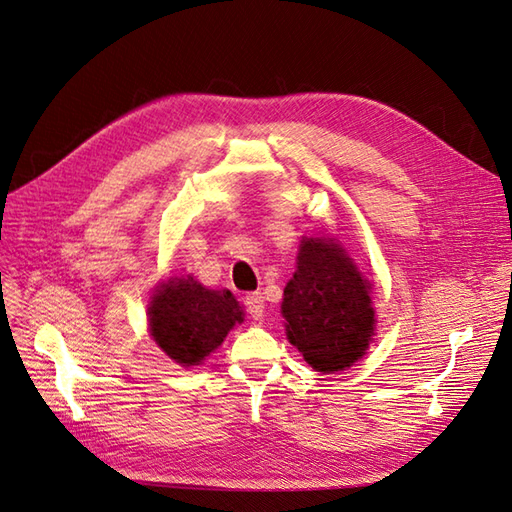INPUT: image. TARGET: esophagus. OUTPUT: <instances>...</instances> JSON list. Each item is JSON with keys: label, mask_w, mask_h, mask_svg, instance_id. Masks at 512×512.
Here are the masks:
<instances>
[{"label": "esophagus", "mask_w": 512, "mask_h": 512, "mask_svg": "<svg viewBox=\"0 0 512 512\" xmlns=\"http://www.w3.org/2000/svg\"><path fill=\"white\" fill-rule=\"evenodd\" d=\"M245 309L254 320H262V316H265V299L258 292H250L245 297Z\"/></svg>", "instance_id": "1"}]
</instances>
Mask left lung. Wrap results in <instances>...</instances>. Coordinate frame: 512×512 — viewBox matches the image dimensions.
<instances>
[{
  "mask_svg": "<svg viewBox=\"0 0 512 512\" xmlns=\"http://www.w3.org/2000/svg\"><path fill=\"white\" fill-rule=\"evenodd\" d=\"M369 284L333 239H305L282 314L292 346L316 371H339L365 354L374 335Z\"/></svg>",
  "mask_w": 512,
  "mask_h": 512,
  "instance_id": "left-lung-1",
  "label": "left lung"
}]
</instances>
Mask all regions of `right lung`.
Instances as JSON below:
<instances>
[{
	"label": "right lung",
	"instance_id": "obj_1",
	"mask_svg": "<svg viewBox=\"0 0 512 512\" xmlns=\"http://www.w3.org/2000/svg\"><path fill=\"white\" fill-rule=\"evenodd\" d=\"M243 320L228 290H209L194 277L168 280L151 301L149 324L156 344L179 365H198Z\"/></svg>",
	"mask_w": 512,
	"mask_h": 512
}]
</instances>
